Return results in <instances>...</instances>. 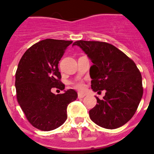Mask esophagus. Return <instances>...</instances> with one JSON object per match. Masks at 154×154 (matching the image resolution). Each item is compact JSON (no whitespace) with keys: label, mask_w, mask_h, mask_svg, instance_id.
I'll return each mask as SVG.
<instances>
[{"label":"esophagus","mask_w":154,"mask_h":154,"mask_svg":"<svg viewBox=\"0 0 154 154\" xmlns=\"http://www.w3.org/2000/svg\"><path fill=\"white\" fill-rule=\"evenodd\" d=\"M85 94L79 93V94H78V99H82V98L85 97Z\"/></svg>","instance_id":"obj_1"}]
</instances>
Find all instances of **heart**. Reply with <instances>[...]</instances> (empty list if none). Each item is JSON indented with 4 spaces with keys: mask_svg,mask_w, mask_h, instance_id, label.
Here are the masks:
<instances>
[{
    "mask_svg": "<svg viewBox=\"0 0 154 154\" xmlns=\"http://www.w3.org/2000/svg\"><path fill=\"white\" fill-rule=\"evenodd\" d=\"M74 87L77 89H78V90H83L85 86H84V84L82 82H78V83L74 85Z\"/></svg>",
    "mask_w": 154,
    "mask_h": 154,
    "instance_id": "heart-1",
    "label": "heart"
}]
</instances>
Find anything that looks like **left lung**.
Returning <instances> with one entry per match:
<instances>
[{
    "mask_svg": "<svg viewBox=\"0 0 154 154\" xmlns=\"http://www.w3.org/2000/svg\"><path fill=\"white\" fill-rule=\"evenodd\" d=\"M91 60V89L105 90L102 100L89 111L91 119L101 127L114 129L128 122L136 112L143 94L142 76L132 60L110 44L77 41ZM100 92V91H99Z\"/></svg>",
    "mask_w": 154,
    "mask_h": 154,
    "instance_id": "8db88e82",
    "label": "left lung"
}]
</instances>
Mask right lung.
<instances>
[{
	"label": "right lung",
	"mask_w": 154,
	"mask_h": 154,
	"mask_svg": "<svg viewBox=\"0 0 154 154\" xmlns=\"http://www.w3.org/2000/svg\"><path fill=\"white\" fill-rule=\"evenodd\" d=\"M72 41L47 38L35 44L25 52L15 74L17 98L27 119L36 129L51 131L67 118V106L76 100L73 89L62 94L51 92L52 88L64 90L60 82L58 63Z\"/></svg>",
	"instance_id": "right-lung-1"
}]
</instances>
